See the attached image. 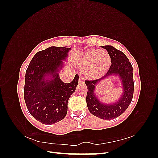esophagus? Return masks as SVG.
<instances>
[{"mask_svg":"<svg viewBox=\"0 0 158 158\" xmlns=\"http://www.w3.org/2000/svg\"><path fill=\"white\" fill-rule=\"evenodd\" d=\"M84 81H85V79H84V77H81V76H79V81L80 84H83V83H84Z\"/></svg>","mask_w":158,"mask_h":158,"instance_id":"esophagus-1","label":"esophagus"}]
</instances>
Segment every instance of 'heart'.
I'll list each match as a JSON object with an SVG mask.
<instances>
[{
  "label": "heart",
  "instance_id": "b5f03b06",
  "mask_svg": "<svg viewBox=\"0 0 158 158\" xmlns=\"http://www.w3.org/2000/svg\"><path fill=\"white\" fill-rule=\"evenodd\" d=\"M81 65L90 77L97 78L103 75L111 65V59L109 53L100 49H89L82 53Z\"/></svg>",
  "mask_w": 158,
  "mask_h": 158
}]
</instances>
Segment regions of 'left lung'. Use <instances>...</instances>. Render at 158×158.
Wrapping results in <instances>:
<instances>
[{
  "label": "left lung",
  "instance_id": "obj_1",
  "mask_svg": "<svg viewBox=\"0 0 158 158\" xmlns=\"http://www.w3.org/2000/svg\"><path fill=\"white\" fill-rule=\"evenodd\" d=\"M102 47L107 50L110 55L111 65L107 73L102 78L85 81L88 88L86 103L88 109L93 115L101 119L111 120L121 116L132 102L134 93L133 70L131 63L123 52L110 45ZM111 76H117L121 80L123 93L118 100L106 104L101 102L95 94V88L102 80Z\"/></svg>",
  "mask_w": 158,
  "mask_h": 158
}]
</instances>
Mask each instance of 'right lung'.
Here are the masks:
<instances>
[{
	"mask_svg": "<svg viewBox=\"0 0 158 158\" xmlns=\"http://www.w3.org/2000/svg\"><path fill=\"white\" fill-rule=\"evenodd\" d=\"M70 48L50 47L36 53L26 72L24 100L28 111L46 125L59 122L68 112V102L75 91L79 76L65 84L59 77Z\"/></svg>",
	"mask_w": 158,
	"mask_h": 158,
	"instance_id": "obj_1",
	"label": "right lung"
}]
</instances>
